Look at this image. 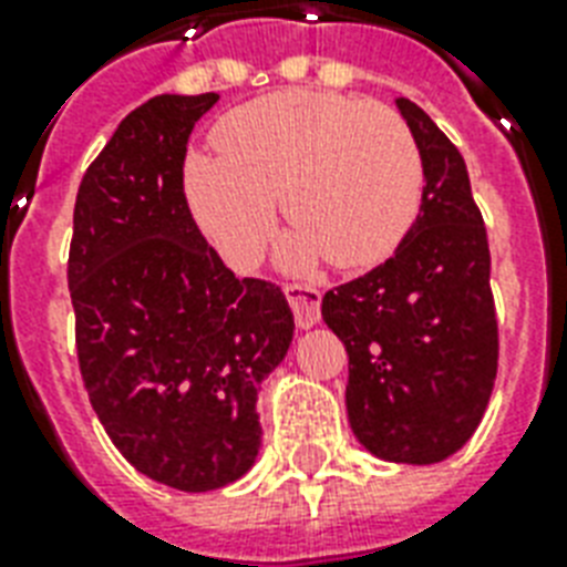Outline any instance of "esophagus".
<instances>
[{
  "label": "esophagus",
  "instance_id": "obj_1",
  "mask_svg": "<svg viewBox=\"0 0 567 567\" xmlns=\"http://www.w3.org/2000/svg\"><path fill=\"white\" fill-rule=\"evenodd\" d=\"M285 297L291 302L293 318H297V327L309 329L320 320V291L315 285H285Z\"/></svg>",
  "mask_w": 567,
  "mask_h": 567
}]
</instances>
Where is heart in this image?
I'll list each match as a JSON object with an SVG mask.
<instances>
[{"label": "heart", "mask_w": 567, "mask_h": 567, "mask_svg": "<svg viewBox=\"0 0 567 567\" xmlns=\"http://www.w3.org/2000/svg\"><path fill=\"white\" fill-rule=\"evenodd\" d=\"M214 155H190L185 190L196 223L231 267H252L276 231V196L297 226L285 261L327 256L362 270L400 247L423 199V155L394 109L288 87L229 111Z\"/></svg>", "instance_id": "b5f03b06"}]
</instances>
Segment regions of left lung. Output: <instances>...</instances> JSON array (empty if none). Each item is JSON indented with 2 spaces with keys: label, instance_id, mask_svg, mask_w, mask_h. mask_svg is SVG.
Instances as JSON below:
<instances>
[{
  "label": "left lung",
  "instance_id": "left-lung-1",
  "mask_svg": "<svg viewBox=\"0 0 567 567\" xmlns=\"http://www.w3.org/2000/svg\"><path fill=\"white\" fill-rule=\"evenodd\" d=\"M396 109L423 155L421 214L320 315L350 355L355 439L385 462L435 465L474 435L497 377L492 252L462 153L414 102Z\"/></svg>",
  "mask_w": 567,
  "mask_h": 567
}]
</instances>
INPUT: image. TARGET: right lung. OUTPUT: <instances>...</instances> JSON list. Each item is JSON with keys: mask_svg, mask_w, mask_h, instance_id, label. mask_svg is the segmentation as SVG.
Masks as SVG:
<instances>
[{"mask_svg": "<svg viewBox=\"0 0 567 567\" xmlns=\"http://www.w3.org/2000/svg\"><path fill=\"white\" fill-rule=\"evenodd\" d=\"M217 100L162 93L120 123L79 185L66 265L93 412L141 474L179 492L252 467L258 391L293 338L282 288L235 279L188 208V137Z\"/></svg>", "mask_w": 567, "mask_h": 567, "instance_id": "right-lung-1", "label": "right lung"}]
</instances>
